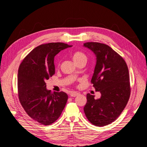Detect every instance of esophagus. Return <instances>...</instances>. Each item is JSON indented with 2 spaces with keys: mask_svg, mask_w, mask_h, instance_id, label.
Wrapping results in <instances>:
<instances>
[{
  "mask_svg": "<svg viewBox=\"0 0 147 147\" xmlns=\"http://www.w3.org/2000/svg\"><path fill=\"white\" fill-rule=\"evenodd\" d=\"M79 93L78 92H76V91H72L70 93V96H73V97H75L77 95H78Z\"/></svg>",
  "mask_w": 147,
  "mask_h": 147,
  "instance_id": "esophagus-1",
  "label": "esophagus"
}]
</instances>
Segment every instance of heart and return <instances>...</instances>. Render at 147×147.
<instances>
[{"label": "heart", "mask_w": 147, "mask_h": 147, "mask_svg": "<svg viewBox=\"0 0 147 147\" xmlns=\"http://www.w3.org/2000/svg\"><path fill=\"white\" fill-rule=\"evenodd\" d=\"M72 58L75 63L83 60H87L86 54L81 51H75L72 54Z\"/></svg>", "instance_id": "heart-1"}]
</instances>
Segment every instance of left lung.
I'll return each mask as SVG.
<instances>
[{"label":"left lung","mask_w":147,"mask_h":147,"mask_svg":"<svg viewBox=\"0 0 147 147\" xmlns=\"http://www.w3.org/2000/svg\"><path fill=\"white\" fill-rule=\"evenodd\" d=\"M84 46L96 57L91 82L100 98L87 94L84 111L93 125L104 126L115 121L124 110L130 95V76L124 59L110 47L97 42H88Z\"/></svg>","instance_id":"obj_1"}]
</instances>
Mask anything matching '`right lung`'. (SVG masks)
I'll list each match as a JSON object with an SVG mask.
<instances>
[{
    "label": "right lung",
    "instance_id": "right-lung-1",
    "mask_svg": "<svg viewBox=\"0 0 147 147\" xmlns=\"http://www.w3.org/2000/svg\"><path fill=\"white\" fill-rule=\"evenodd\" d=\"M71 47L63 43L41 45L32 50L19 65L17 88L20 103L26 113L41 124L54 123L66 105L67 94L47 90L45 82L55 74L54 56Z\"/></svg>",
    "mask_w": 147,
    "mask_h": 147
}]
</instances>
